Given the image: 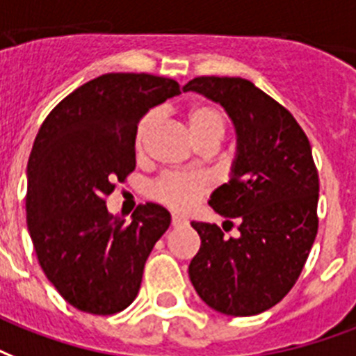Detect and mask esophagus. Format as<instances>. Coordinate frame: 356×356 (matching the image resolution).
Returning a JSON list of instances; mask_svg holds the SVG:
<instances>
[{"instance_id":"1","label":"esophagus","mask_w":356,"mask_h":356,"mask_svg":"<svg viewBox=\"0 0 356 356\" xmlns=\"http://www.w3.org/2000/svg\"><path fill=\"white\" fill-rule=\"evenodd\" d=\"M186 225H187V221H186V219H184V217L172 216V227L178 228V227H186Z\"/></svg>"}]
</instances>
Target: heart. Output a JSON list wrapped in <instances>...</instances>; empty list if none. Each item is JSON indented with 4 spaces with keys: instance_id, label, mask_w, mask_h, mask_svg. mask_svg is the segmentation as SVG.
Segmentation results:
<instances>
[{
    "instance_id": "obj_1",
    "label": "heart",
    "mask_w": 356,
    "mask_h": 356,
    "mask_svg": "<svg viewBox=\"0 0 356 356\" xmlns=\"http://www.w3.org/2000/svg\"><path fill=\"white\" fill-rule=\"evenodd\" d=\"M186 120L187 128L191 131L193 139L198 147H206V145L217 147L225 137V131H227L225 113L217 106H209V104L191 107L187 111ZM154 126H156V113L145 115V118L137 126L135 147L139 152L147 145ZM208 191V178L198 175H181V172H167L150 186V195L165 206L176 209V211L189 209L198 198H202Z\"/></svg>"
}]
</instances>
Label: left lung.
Returning a JSON list of instances; mask_svg holds the SVG:
<instances>
[{
    "label": "left lung",
    "mask_w": 356,
    "mask_h": 356,
    "mask_svg": "<svg viewBox=\"0 0 356 356\" xmlns=\"http://www.w3.org/2000/svg\"><path fill=\"white\" fill-rule=\"evenodd\" d=\"M184 90L221 104L238 135L230 180L208 204L238 221L239 236L225 238L217 225L193 221L200 249L189 278L217 312L256 316L288 296L318 234L312 148L293 115L249 79L200 76Z\"/></svg>",
    "instance_id": "8db88e82"
}]
</instances>
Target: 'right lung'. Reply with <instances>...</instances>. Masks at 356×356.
<instances>
[{"label":"right lung","instance_id":"add662e5","mask_svg":"<svg viewBox=\"0 0 356 356\" xmlns=\"http://www.w3.org/2000/svg\"><path fill=\"white\" fill-rule=\"evenodd\" d=\"M180 95L175 79L104 74L60 100L38 129L27 161V228L44 275L81 312L111 316L139 293L170 213L139 204L131 221L107 211L115 181L135 169L137 124Z\"/></svg>","mask_w":356,"mask_h":356}]
</instances>
